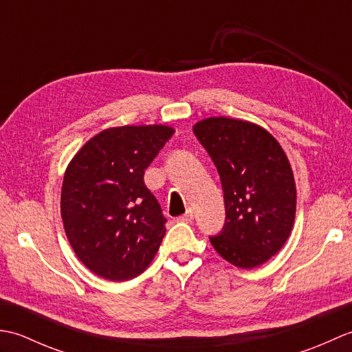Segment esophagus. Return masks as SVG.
<instances>
[{"mask_svg":"<svg viewBox=\"0 0 352 352\" xmlns=\"http://www.w3.org/2000/svg\"><path fill=\"white\" fill-rule=\"evenodd\" d=\"M192 219H193V213H192V210H188L184 214H182L177 221H180V222H192Z\"/></svg>","mask_w":352,"mask_h":352,"instance_id":"obj_1","label":"esophagus"}]
</instances>
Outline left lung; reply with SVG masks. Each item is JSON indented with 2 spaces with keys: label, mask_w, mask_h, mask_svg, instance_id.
<instances>
[{
  "label": "left lung",
  "mask_w": 352,
  "mask_h": 352,
  "mask_svg": "<svg viewBox=\"0 0 352 352\" xmlns=\"http://www.w3.org/2000/svg\"><path fill=\"white\" fill-rule=\"evenodd\" d=\"M193 133L219 172L226 199V226L210 237L213 248L237 267L266 263L295 222L296 184L286 153L266 129L243 119L206 118Z\"/></svg>",
  "instance_id": "obj_1"
}]
</instances>
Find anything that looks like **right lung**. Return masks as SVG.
Returning <instances> with one entry per match:
<instances>
[{"instance_id":"right-lung-1","label":"right lung","mask_w":352,"mask_h":352,"mask_svg":"<svg viewBox=\"0 0 352 352\" xmlns=\"http://www.w3.org/2000/svg\"><path fill=\"white\" fill-rule=\"evenodd\" d=\"M172 133L162 124L110 126L89 139L66 166L65 233L81 263L101 278H134L160 248L166 219L144 174Z\"/></svg>"}]
</instances>
